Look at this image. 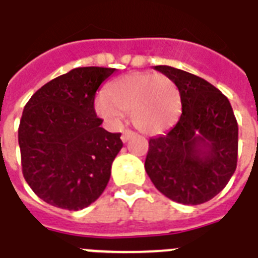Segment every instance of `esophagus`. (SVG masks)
<instances>
[{"label": "esophagus", "instance_id": "34e87169", "mask_svg": "<svg viewBox=\"0 0 258 258\" xmlns=\"http://www.w3.org/2000/svg\"><path fill=\"white\" fill-rule=\"evenodd\" d=\"M134 136V133L133 131H130V130H124L122 133V142L123 143H127L131 138Z\"/></svg>", "mask_w": 258, "mask_h": 258}]
</instances>
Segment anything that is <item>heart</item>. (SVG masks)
<instances>
[{"mask_svg": "<svg viewBox=\"0 0 258 258\" xmlns=\"http://www.w3.org/2000/svg\"><path fill=\"white\" fill-rule=\"evenodd\" d=\"M96 112L112 124L122 114H131V120L140 133L160 134L171 128L181 115V94L172 79L156 73H136L116 79L95 103Z\"/></svg>", "mask_w": 258, "mask_h": 258, "instance_id": "obj_1", "label": "heart"}]
</instances>
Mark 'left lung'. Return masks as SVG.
Returning a JSON list of instances; mask_svg holds the SVG:
<instances>
[{
  "label": "left lung",
  "instance_id": "left-lung-1",
  "mask_svg": "<svg viewBox=\"0 0 258 258\" xmlns=\"http://www.w3.org/2000/svg\"><path fill=\"white\" fill-rule=\"evenodd\" d=\"M181 94L183 112L164 135L150 139L146 172L164 196L187 205L215 198L237 165L238 125L229 100L205 79L171 66H155Z\"/></svg>",
  "mask_w": 258,
  "mask_h": 258
}]
</instances>
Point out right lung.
<instances>
[{
  "label": "right lung",
  "instance_id": "add662e5",
  "mask_svg": "<svg viewBox=\"0 0 258 258\" xmlns=\"http://www.w3.org/2000/svg\"><path fill=\"white\" fill-rule=\"evenodd\" d=\"M115 69L77 68L31 96L18 128L22 173L34 194L56 208L79 211L107 187L123 147L120 134L100 127L94 99Z\"/></svg>",
  "mask_w": 258,
  "mask_h": 258
}]
</instances>
